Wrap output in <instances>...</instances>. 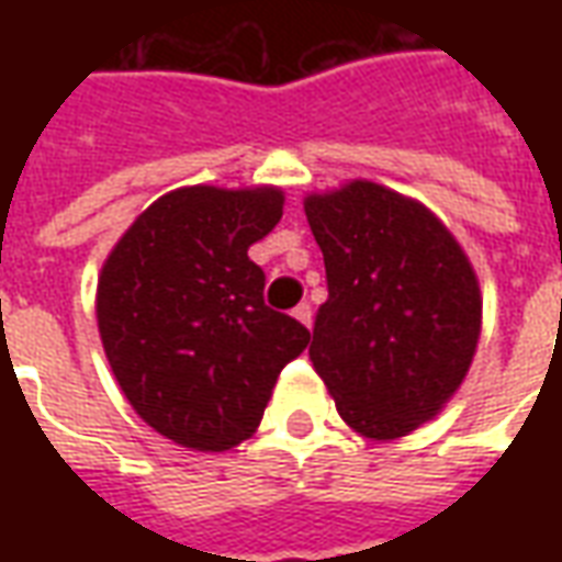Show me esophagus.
Wrapping results in <instances>:
<instances>
[{"instance_id": "34e87169", "label": "esophagus", "mask_w": 562, "mask_h": 562, "mask_svg": "<svg viewBox=\"0 0 562 562\" xmlns=\"http://www.w3.org/2000/svg\"><path fill=\"white\" fill-rule=\"evenodd\" d=\"M292 316L297 318V322H301V325H306V328H310V325H313V310H310V304H297L292 310Z\"/></svg>"}]
</instances>
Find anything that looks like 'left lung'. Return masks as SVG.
I'll return each instance as SVG.
<instances>
[{"mask_svg": "<svg viewBox=\"0 0 562 562\" xmlns=\"http://www.w3.org/2000/svg\"><path fill=\"white\" fill-rule=\"evenodd\" d=\"M304 213L328 273L313 367L355 434L409 436L470 373L482 334L472 261L434 210L373 180L310 192Z\"/></svg>", "mask_w": 562, "mask_h": 562, "instance_id": "obj_1", "label": "left lung"}]
</instances>
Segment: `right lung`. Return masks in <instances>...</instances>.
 Masks as SVG:
<instances>
[{
    "instance_id": "add662e5",
    "label": "right lung",
    "mask_w": 562,
    "mask_h": 562,
    "mask_svg": "<svg viewBox=\"0 0 562 562\" xmlns=\"http://www.w3.org/2000/svg\"><path fill=\"white\" fill-rule=\"evenodd\" d=\"M280 186H183L156 198L104 258L95 318L120 391L192 451L256 434L310 330L265 306L249 246L282 220Z\"/></svg>"
}]
</instances>
